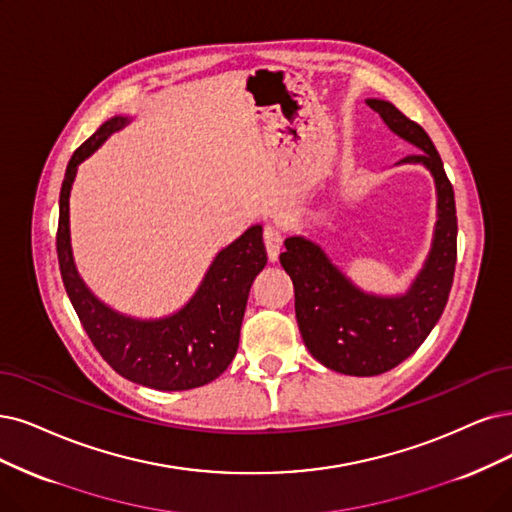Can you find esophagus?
<instances>
[{
	"instance_id": "esophagus-1",
	"label": "esophagus",
	"mask_w": 512,
	"mask_h": 512,
	"mask_svg": "<svg viewBox=\"0 0 512 512\" xmlns=\"http://www.w3.org/2000/svg\"><path fill=\"white\" fill-rule=\"evenodd\" d=\"M263 242H266V251H268L270 261H276L278 253H280V246H282V234L276 230L274 225L263 227Z\"/></svg>"
}]
</instances>
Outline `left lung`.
Masks as SVG:
<instances>
[{
  "label": "left lung",
  "mask_w": 512,
  "mask_h": 512,
  "mask_svg": "<svg viewBox=\"0 0 512 512\" xmlns=\"http://www.w3.org/2000/svg\"><path fill=\"white\" fill-rule=\"evenodd\" d=\"M396 137L420 151L396 162L420 164L437 189V223L422 270L405 293L363 291L320 246L304 236L285 240L280 266L293 280L301 339L320 365L344 375L371 377L390 371L422 346L447 306L456 270V198L443 160L426 130L384 99H367Z\"/></svg>",
  "instance_id": "1"
}]
</instances>
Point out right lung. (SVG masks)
Segmentation results:
<instances>
[{"mask_svg":"<svg viewBox=\"0 0 512 512\" xmlns=\"http://www.w3.org/2000/svg\"><path fill=\"white\" fill-rule=\"evenodd\" d=\"M130 122V116H113L103 122L86 143L75 149L67 164L56 234L63 285L90 342L113 371L154 390L198 388L217 380L234 361L246 299L253 280L268 263L263 227L251 225L240 238L221 249L196 293L177 312L160 318H137L107 306L88 289L75 266L69 196L78 166L113 132Z\"/></svg>","mask_w":512,"mask_h":512,"instance_id":"1","label":"right lung"}]
</instances>
